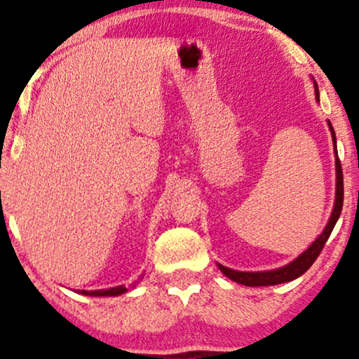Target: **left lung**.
Here are the masks:
<instances>
[{"mask_svg": "<svg viewBox=\"0 0 359 359\" xmlns=\"http://www.w3.org/2000/svg\"><path fill=\"white\" fill-rule=\"evenodd\" d=\"M315 87V99L320 102V94H318V86L313 81ZM328 128L332 132V140H333V151H334V166H337V191H334V206L332 211V216H330L328 224L325 226L322 234H320L316 239L309 245V249H305L299 257L293 259L292 262H288L283 267L273 269V271H262V272H242V271H234V269L224 267V265L217 264L219 271L224 273L226 277H229L231 280H234L241 285L245 287H269V285H278V283H285L290 280H295L300 276L309 271L311 264L315 262L316 257H318L320 252H322L325 242L328 241L330 234H332L334 224H337L339 214H341L343 208V171H341V163H339L338 158V150H337V137H334V130L328 120Z\"/></svg>", "mask_w": 359, "mask_h": 359, "instance_id": "8db88e82", "label": "left lung"}]
</instances>
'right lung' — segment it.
Here are the masks:
<instances>
[{"label":"right lung","mask_w":359,"mask_h":359,"mask_svg":"<svg viewBox=\"0 0 359 359\" xmlns=\"http://www.w3.org/2000/svg\"><path fill=\"white\" fill-rule=\"evenodd\" d=\"M132 287H135V285H132ZM125 292H128V288L125 285L105 288V290H79V293H82V295H88V297H118Z\"/></svg>","instance_id":"obj_1"}]
</instances>
